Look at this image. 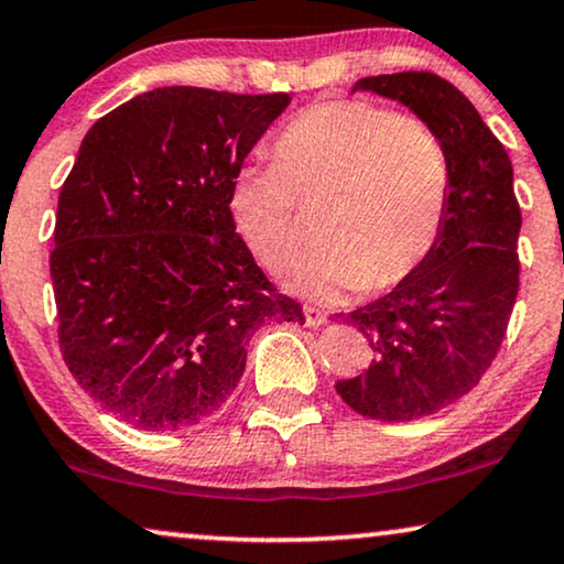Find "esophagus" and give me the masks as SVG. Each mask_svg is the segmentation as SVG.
I'll list each match as a JSON object with an SVG mask.
<instances>
[{
    "label": "esophagus",
    "mask_w": 564,
    "mask_h": 564,
    "mask_svg": "<svg viewBox=\"0 0 564 564\" xmlns=\"http://www.w3.org/2000/svg\"><path fill=\"white\" fill-rule=\"evenodd\" d=\"M304 319L306 327H322L327 322V312L317 310V306H304Z\"/></svg>",
    "instance_id": "34e87169"
}]
</instances>
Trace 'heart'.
Segmentation results:
<instances>
[{"label": "heart", "instance_id": "b5f03b06", "mask_svg": "<svg viewBox=\"0 0 564 564\" xmlns=\"http://www.w3.org/2000/svg\"><path fill=\"white\" fill-rule=\"evenodd\" d=\"M448 198V156L420 118L335 100L306 108L273 144V164L239 170L229 206L262 265H286L302 242L299 200L325 204L322 242L286 283L312 299L394 289L433 250Z\"/></svg>", "mask_w": 564, "mask_h": 564}]
</instances>
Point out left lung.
<instances>
[{"label": "left lung", "instance_id": "8db88e82", "mask_svg": "<svg viewBox=\"0 0 564 564\" xmlns=\"http://www.w3.org/2000/svg\"><path fill=\"white\" fill-rule=\"evenodd\" d=\"M356 89L410 108L448 156L433 250L389 294L345 317L373 358L364 373L337 381V394L358 415L408 423L462 400L490 369L518 294L521 208L508 152L452 82L400 72L364 77Z\"/></svg>", "mask_w": 564, "mask_h": 564}]
</instances>
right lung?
Segmentation results:
<instances>
[{
    "instance_id": "right-lung-1",
    "label": "right lung",
    "mask_w": 564,
    "mask_h": 564,
    "mask_svg": "<svg viewBox=\"0 0 564 564\" xmlns=\"http://www.w3.org/2000/svg\"><path fill=\"white\" fill-rule=\"evenodd\" d=\"M286 93L156 87L102 116L58 193V345L95 402L141 431L214 415L260 325H304L237 235L231 180Z\"/></svg>"
}]
</instances>
